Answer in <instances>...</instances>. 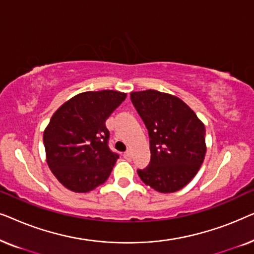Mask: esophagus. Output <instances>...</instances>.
Wrapping results in <instances>:
<instances>
[{
  "mask_svg": "<svg viewBox=\"0 0 254 254\" xmlns=\"http://www.w3.org/2000/svg\"><path fill=\"white\" fill-rule=\"evenodd\" d=\"M124 158L127 159V161H129V159H130V152L128 150L126 152H124Z\"/></svg>",
  "mask_w": 254,
  "mask_h": 254,
  "instance_id": "obj_1",
  "label": "esophagus"
}]
</instances>
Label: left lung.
<instances>
[{
    "label": "left lung",
    "mask_w": 254,
    "mask_h": 254,
    "mask_svg": "<svg viewBox=\"0 0 254 254\" xmlns=\"http://www.w3.org/2000/svg\"><path fill=\"white\" fill-rule=\"evenodd\" d=\"M150 137V163L137 170L145 185L159 193L182 190L199 171L206 155V128L178 97L157 90L130 93Z\"/></svg>",
    "instance_id": "left-lung-1"
}]
</instances>
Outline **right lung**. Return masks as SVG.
<instances>
[{
    "label": "right lung",
    "mask_w": 254,
    "mask_h": 254,
    "mask_svg": "<svg viewBox=\"0 0 254 254\" xmlns=\"http://www.w3.org/2000/svg\"><path fill=\"white\" fill-rule=\"evenodd\" d=\"M127 93H78L55 111L44 131L48 168L65 189L86 193L107 180L119 155L109 148L105 121Z\"/></svg>",
    "instance_id": "1"
}]
</instances>
